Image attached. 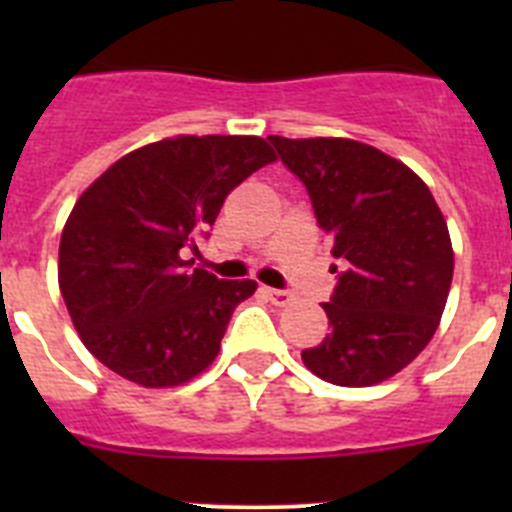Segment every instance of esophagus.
<instances>
[{
	"instance_id": "obj_1",
	"label": "esophagus",
	"mask_w": 512,
	"mask_h": 512,
	"mask_svg": "<svg viewBox=\"0 0 512 512\" xmlns=\"http://www.w3.org/2000/svg\"><path fill=\"white\" fill-rule=\"evenodd\" d=\"M264 295L269 297L271 305H277V307H284V305H289V302H292V295H289V292H284V289H271V287H266V289H264Z\"/></svg>"
}]
</instances>
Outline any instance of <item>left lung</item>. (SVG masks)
Returning a JSON list of instances; mask_svg holds the SVG:
<instances>
[{
	"mask_svg": "<svg viewBox=\"0 0 512 512\" xmlns=\"http://www.w3.org/2000/svg\"><path fill=\"white\" fill-rule=\"evenodd\" d=\"M269 140L307 187L341 261L336 292L323 305L330 333L305 348L302 361L341 387L395 377L431 343L454 277L449 228L431 189L402 161L359 140Z\"/></svg>",
	"mask_w": 512,
	"mask_h": 512,
	"instance_id": "obj_1",
	"label": "left lung"
}]
</instances>
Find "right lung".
Returning <instances> with one entry per match:
<instances>
[{
	"instance_id": "add662e5",
	"label": "right lung",
	"mask_w": 512,
	"mask_h": 512,
	"mask_svg": "<svg viewBox=\"0 0 512 512\" xmlns=\"http://www.w3.org/2000/svg\"><path fill=\"white\" fill-rule=\"evenodd\" d=\"M277 161L259 135H176L135 148L94 179L63 225L58 287L81 343L140 387H179L215 361L253 279L192 269L182 248L225 197Z\"/></svg>"
}]
</instances>
